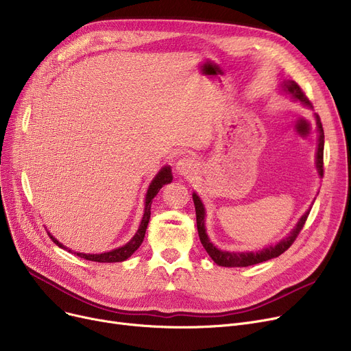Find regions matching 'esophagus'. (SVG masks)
<instances>
[{"label": "esophagus", "instance_id": "34e87169", "mask_svg": "<svg viewBox=\"0 0 351 351\" xmlns=\"http://www.w3.org/2000/svg\"><path fill=\"white\" fill-rule=\"evenodd\" d=\"M197 168L196 160L191 156H183L176 162V172L180 175H188L195 172V169Z\"/></svg>", "mask_w": 351, "mask_h": 351}]
</instances>
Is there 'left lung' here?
Masks as SVG:
<instances>
[{
  "instance_id": "obj_1",
  "label": "left lung",
  "mask_w": 351,
  "mask_h": 351,
  "mask_svg": "<svg viewBox=\"0 0 351 351\" xmlns=\"http://www.w3.org/2000/svg\"><path fill=\"white\" fill-rule=\"evenodd\" d=\"M283 90H286L287 94H290L294 99H298L300 102H303L306 106L311 108V104L308 101V98L304 95V92L302 90V88L294 82V81H285L283 82ZM316 121H317V131H319V146H317V155H316V166L319 175L323 176L324 173V165H323V151H324V131H323V125L320 121V117L316 115ZM193 204H195V210H196V226H197V233H199V239L202 245H204L205 250L208 252V254L212 257V261L219 265V266H225V267H247L252 265H257L262 263L266 261L273 259V257H278L282 253H285L291 245L293 242L296 241V237L299 236L300 230L303 229L307 216L310 213V209L300 217V220L298 222L296 228H294L290 234L280 241L278 245L274 246H269L263 250L259 252H226V250H220L217 249L210 241L206 234V229H205V208L202 200L199 199V196L196 193H193Z\"/></svg>"
}]
</instances>
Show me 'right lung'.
<instances>
[{"label": "right lung", "mask_w": 351, "mask_h": 351, "mask_svg": "<svg viewBox=\"0 0 351 351\" xmlns=\"http://www.w3.org/2000/svg\"><path fill=\"white\" fill-rule=\"evenodd\" d=\"M172 169L169 168V166H165V168H162L159 171V173L155 176V179L152 180V183L149 185V189H147L146 192V199H145V212H143V217H142V222L139 225V229L138 232L135 233V236L129 241L125 246L122 247H118V249H114L110 252H106V253H101V254H86V253H77V252H71L68 247H65L64 245H61L57 239H55L51 233L49 237L52 239L53 243H57L60 247L77 254L80 257H82V259H86V261H90V262H98V263H115V262H123L126 261L129 256H132L134 252L141 246V243L143 242V237H145V232H146V228H147V223H149V219H151V205H152V199L156 196V193L160 191V188L163 185H166V183H171L172 182Z\"/></svg>", "instance_id": "add662e5"}]
</instances>
